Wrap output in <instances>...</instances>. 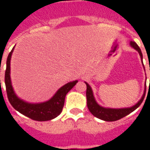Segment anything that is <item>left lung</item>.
<instances>
[{"label":"left lung","instance_id":"1","mask_svg":"<svg viewBox=\"0 0 150 150\" xmlns=\"http://www.w3.org/2000/svg\"><path fill=\"white\" fill-rule=\"evenodd\" d=\"M130 46H132V48H134L136 50H137L139 54L141 56V59H143L142 56V50L140 49V47L137 46V44L135 42H130ZM145 68V67H144ZM85 83L87 85V91H86V96H87V105L89 111L91 112V114L97 117L99 119L103 120L105 121H115V120H118L121 119L123 117H125L127 115H129V113H131L134 110H136L137 108L141 105L142 101L145 98V91H146V83H145V88L144 94L142 96V99L132 107L130 108H104L99 105L97 102L95 100L94 96H93V91L91 90V88L90 85L88 84V83L85 82ZM150 86V84H149Z\"/></svg>","mask_w":150,"mask_h":150}]
</instances>
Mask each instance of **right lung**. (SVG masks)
Returning a JSON list of instances; mask_svg holds the SVG:
<instances>
[{"mask_svg": "<svg viewBox=\"0 0 150 150\" xmlns=\"http://www.w3.org/2000/svg\"><path fill=\"white\" fill-rule=\"evenodd\" d=\"M13 49L14 47L13 48L11 52L8 54L7 58L5 75V88H6V92L9 103L19 112L34 120L46 121L57 117L62 112L66 95L77 83L78 80L70 82L64 86H62V88H60L57 91V92L54 95V96L51 99H50L49 100L46 102L38 103V104H31L22 100L15 94L10 79V60H11V56Z\"/></svg>", "mask_w": 150, "mask_h": 150, "instance_id": "obj_1", "label": "right lung"}]
</instances>
